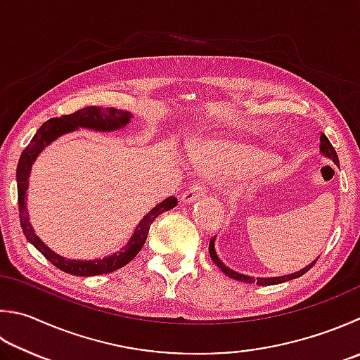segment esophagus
I'll use <instances>...</instances> for the list:
<instances>
[{"mask_svg":"<svg viewBox=\"0 0 360 360\" xmlns=\"http://www.w3.org/2000/svg\"><path fill=\"white\" fill-rule=\"evenodd\" d=\"M202 194H203V188L200 185H193L191 188L188 189V191L183 193L181 202L186 203V205H189V203H193L194 200H198Z\"/></svg>","mask_w":360,"mask_h":360,"instance_id":"obj_1","label":"esophagus"}]
</instances>
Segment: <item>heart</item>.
I'll use <instances>...</instances> for the list:
<instances>
[{
	"instance_id": "b5f03b06",
	"label": "heart",
	"mask_w": 360,
	"mask_h": 360,
	"mask_svg": "<svg viewBox=\"0 0 360 360\" xmlns=\"http://www.w3.org/2000/svg\"><path fill=\"white\" fill-rule=\"evenodd\" d=\"M194 166L213 177L244 172L254 169L264 160L262 150L227 138H212L199 142L191 150Z\"/></svg>"
}]
</instances>
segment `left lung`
I'll list each match as a JSON object with an SVG mask.
<instances>
[{"mask_svg":"<svg viewBox=\"0 0 360 360\" xmlns=\"http://www.w3.org/2000/svg\"><path fill=\"white\" fill-rule=\"evenodd\" d=\"M320 153L323 155V157H326V158L334 161L335 165L338 166V157H337V153H335V148L332 147L329 139L326 138V134H321V138H320ZM214 240H216V238L210 240L208 252H210V257H212V260H213L216 264H218V268L222 271V273L226 274V276H229V277H232V279H235V281H241V282H246V283H257V285H277V283L287 282V281H291V279H297V277H301L302 274H306L307 271H309L311 266H314L315 262L318 260V259H315L310 264H307V266H304L302 269L296 271V273H291V274L276 276V277H252V276H246V274L236 273V271H233V269H230L229 266H226V264H224V262L218 257V254H216Z\"/></svg>","mask_w":360,"mask_h":360,"instance_id":"1","label":"left lung"}]
</instances>
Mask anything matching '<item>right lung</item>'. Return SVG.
<instances>
[{"label": "right lung", "mask_w": 360, "mask_h": 360, "mask_svg": "<svg viewBox=\"0 0 360 360\" xmlns=\"http://www.w3.org/2000/svg\"><path fill=\"white\" fill-rule=\"evenodd\" d=\"M133 114L130 111L117 110V108H101V106H86L83 110L75 111L73 114L67 116L53 117L46 120L45 124L39 128L37 133L34 134L30 146L22 152V157L18 160L17 166V189H18V210H20V224H22L23 233L34 248L42 254L46 260L51 262L54 266L59 268L64 273L73 276H98L112 273L127 263H130L134 257L138 255L139 250L144 246L147 240L148 230H150L152 222L158 218L161 213L169 212V210L177 207V199L171 195L165 200L157 203L139 224L133 230V235L124 248L117 252L103 257V259H92V260H77L67 259L64 255H59L50 249L46 244L39 238L37 233L30 222L28 208H26V195H28V185L32 165L36 162L40 152L45 150L51 142L58 138L64 136L67 133L77 131L79 128H87L94 131H116L130 124Z\"/></svg>", "instance_id": "obj_1"}]
</instances>
